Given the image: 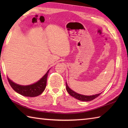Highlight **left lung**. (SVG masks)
<instances>
[{"instance_id": "left-lung-1", "label": "left lung", "mask_w": 128, "mask_h": 128, "mask_svg": "<svg viewBox=\"0 0 128 128\" xmlns=\"http://www.w3.org/2000/svg\"><path fill=\"white\" fill-rule=\"evenodd\" d=\"M66 89L67 92H68L69 94L70 95H71L72 97L75 98L76 99L81 100V101H84V102L90 101V100H94V98H96V97L99 96L101 94V93H100V94H96L94 95H92V96H85V95L78 94L76 93V92H75V91L72 90V89H70V88H69L68 85L66 82Z\"/></svg>"}]
</instances>
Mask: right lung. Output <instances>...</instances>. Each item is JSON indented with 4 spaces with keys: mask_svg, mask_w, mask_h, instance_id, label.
<instances>
[{
    "mask_svg": "<svg viewBox=\"0 0 128 128\" xmlns=\"http://www.w3.org/2000/svg\"><path fill=\"white\" fill-rule=\"evenodd\" d=\"M49 71L50 69L37 82L30 85H18L14 82L8 77V80L12 88L17 93L26 97H36L40 95L45 90Z\"/></svg>",
    "mask_w": 128,
    "mask_h": 128,
    "instance_id": "right-lung-1",
    "label": "right lung"
}]
</instances>
